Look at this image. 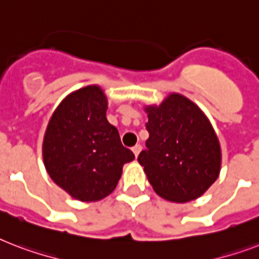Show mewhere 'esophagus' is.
I'll list each match as a JSON object with an SVG mask.
<instances>
[{
  "label": "esophagus",
  "instance_id": "obj_1",
  "mask_svg": "<svg viewBox=\"0 0 259 259\" xmlns=\"http://www.w3.org/2000/svg\"><path fill=\"white\" fill-rule=\"evenodd\" d=\"M141 149H142V146L140 145V144H137V145L136 146H133V153H134V156H136V157H138V154H140V152H141Z\"/></svg>",
  "mask_w": 259,
  "mask_h": 259
}]
</instances>
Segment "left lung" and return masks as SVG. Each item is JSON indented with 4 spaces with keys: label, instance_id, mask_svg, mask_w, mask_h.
<instances>
[{
    "label": "left lung",
    "instance_id": "1",
    "mask_svg": "<svg viewBox=\"0 0 259 259\" xmlns=\"http://www.w3.org/2000/svg\"><path fill=\"white\" fill-rule=\"evenodd\" d=\"M146 149L138 156L157 195L185 203L201 196L221 170V145L201 110L179 94L146 107Z\"/></svg>",
    "mask_w": 259,
    "mask_h": 259
}]
</instances>
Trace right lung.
I'll use <instances>...</instances> for the list:
<instances>
[{
    "label": "right lung",
    "mask_w": 259,
    "mask_h": 259,
    "mask_svg": "<svg viewBox=\"0 0 259 259\" xmlns=\"http://www.w3.org/2000/svg\"><path fill=\"white\" fill-rule=\"evenodd\" d=\"M106 110L103 91L84 87L59 105L47 127L42 157L48 175L78 200L97 201L110 195L123 164L134 160L117 127L107 121Z\"/></svg>",
    "instance_id": "add662e5"
}]
</instances>
